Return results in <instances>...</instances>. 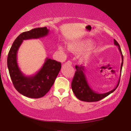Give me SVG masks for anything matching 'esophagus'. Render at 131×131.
<instances>
[{"instance_id": "34e87169", "label": "esophagus", "mask_w": 131, "mask_h": 131, "mask_svg": "<svg viewBox=\"0 0 131 131\" xmlns=\"http://www.w3.org/2000/svg\"><path fill=\"white\" fill-rule=\"evenodd\" d=\"M66 64H70V65H71V64H72V62H71L70 61H67V62H66Z\"/></svg>"}]
</instances>
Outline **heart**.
I'll list each match as a JSON object with an SVG mask.
<instances>
[{
  "label": "heart",
  "instance_id": "heart-1",
  "mask_svg": "<svg viewBox=\"0 0 131 131\" xmlns=\"http://www.w3.org/2000/svg\"><path fill=\"white\" fill-rule=\"evenodd\" d=\"M94 43L91 40H74L67 43V48L69 51L73 53H78L82 52L88 51L92 48ZM58 49L60 52H65L66 49L62 46H58ZM89 55L87 53H83L80 56V60L85 62L89 60Z\"/></svg>",
  "mask_w": 131,
  "mask_h": 131
}]
</instances>
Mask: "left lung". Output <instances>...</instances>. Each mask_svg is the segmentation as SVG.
Instances as JSON below:
<instances>
[{"mask_svg":"<svg viewBox=\"0 0 131 131\" xmlns=\"http://www.w3.org/2000/svg\"><path fill=\"white\" fill-rule=\"evenodd\" d=\"M114 43L116 46H118L120 52L121 53L122 56V64L121 66V75L122 72V69L123 63V57L122 53V51L120 47L119 44L118 43L117 41L114 39ZM76 71L75 72L74 78H73L72 83H71V88H72L73 92L77 98L79 100L83 101L86 102H95L98 101L100 100L103 99L104 98L106 97L113 92L116 90L118 86H119L120 82V78L118 80L117 84L116 86L113 89V90L109 91V92L103 93V94H100V93L96 92L95 91L93 90L89 86L86 77L85 76L86 69L83 66H76ZM121 78V76H120Z\"/></svg>","mask_w":131,"mask_h":131,"instance_id":"8db88e82","label":"left lung"}]
</instances>
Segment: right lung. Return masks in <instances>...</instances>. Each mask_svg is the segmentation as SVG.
<instances>
[{
    "mask_svg": "<svg viewBox=\"0 0 131 131\" xmlns=\"http://www.w3.org/2000/svg\"><path fill=\"white\" fill-rule=\"evenodd\" d=\"M49 32V30L46 27L23 32L16 38L9 52L7 65L12 83L18 92L27 97L39 98L46 95L54 83L61 68V64L48 57L36 74L26 76L18 64V51L23 40L42 38L48 36Z\"/></svg>",
    "mask_w": 131,
    "mask_h": 131,
    "instance_id": "obj_1",
    "label": "right lung"
}]
</instances>
